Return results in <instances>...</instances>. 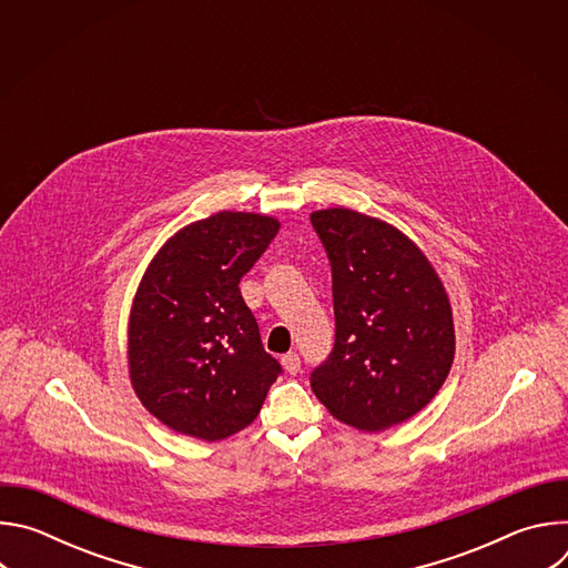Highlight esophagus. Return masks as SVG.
Wrapping results in <instances>:
<instances>
[{"mask_svg": "<svg viewBox=\"0 0 568 568\" xmlns=\"http://www.w3.org/2000/svg\"><path fill=\"white\" fill-rule=\"evenodd\" d=\"M281 364H283V368H285L290 375H296V373L301 371V359H298L296 353L283 355V357H281Z\"/></svg>", "mask_w": 568, "mask_h": 568, "instance_id": "obj_1", "label": "esophagus"}]
</instances>
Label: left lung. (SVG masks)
<instances>
[{
	"mask_svg": "<svg viewBox=\"0 0 568 568\" xmlns=\"http://www.w3.org/2000/svg\"><path fill=\"white\" fill-rule=\"evenodd\" d=\"M333 265L335 348L310 377L337 420L382 432L423 412L445 384L454 351L447 290L397 226L346 209L310 215Z\"/></svg>",
	"mask_w": 568,
	"mask_h": 568,
	"instance_id": "1",
	"label": "left lung"
}]
</instances>
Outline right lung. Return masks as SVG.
<instances>
[{"instance_id": "obj_1", "label": "right lung", "mask_w": 568, "mask_h": 568, "mask_svg": "<svg viewBox=\"0 0 568 568\" xmlns=\"http://www.w3.org/2000/svg\"><path fill=\"white\" fill-rule=\"evenodd\" d=\"M281 222L220 211L182 226L145 267L128 318V373L143 407L206 443L250 427L281 364L240 294Z\"/></svg>"}]
</instances>
